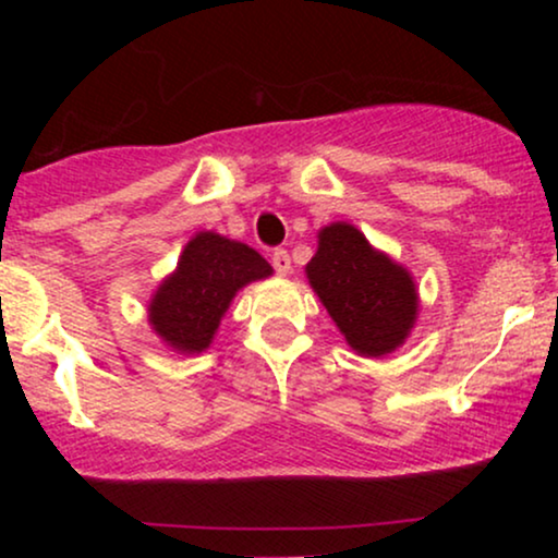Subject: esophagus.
<instances>
[{
    "label": "esophagus",
    "instance_id": "esophagus-1",
    "mask_svg": "<svg viewBox=\"0 0 558 558\" xmlns=\"http://www.w3.org/2000/svg\"><path fill=\"white\" fill-rule=\"evenodd\" d=\"M272 267L278 275H288L291 272V257H288L286 248H275L272 252Z\"/></svg>",
    "mask_w": 558,
    "mask_h": 558
}]
</instances>
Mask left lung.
I'll return each instance as SVG.
<instances>
[{
	"label": "left lung",
	"mask_w": 558,
	"mask_h": 558,
	"mask_svg": "<svg viewBox=\"0 0 558 558\" xmlns=\"http://www.w3.org/2000/svg\"><path fill=\"white\" fill-rule=\"evenodd\" d=\"M306 278L351 349L364 356L390 354L412 330L417 317L412 278L375 252L354 226L323 228Z\"/></svg>",
	"instance_id": "left-lung-1"
}]
</instances>
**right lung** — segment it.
Segmentation results:
<instances>
[{"mask_svg":"<svg viewBox=\"0 0 558 558\" xmlns=\"http://www.w3.org/2000/svg\"><path fill=\"white\" fill-rule=\"evenodd\" d=\"M270 272L272 267L246 243L198 233L151 299L149 323L172 349L198 354L213 341L235 291Z\"/></svg>","mask_w":558,"mask_h":558,"instance_id":"add662e5","label":"right lung"}]
</instances>
